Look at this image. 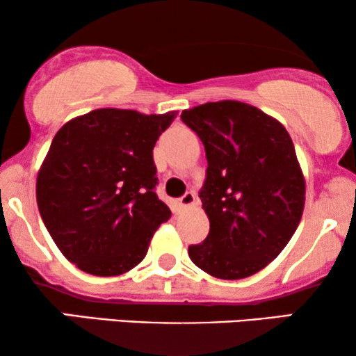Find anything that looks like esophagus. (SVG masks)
<instances>
[{"label": "esophagus", "instance_id": "obj_1", "mask_svg": "<svg viewBox=\"0 0 356 356\" xmlns=\"http://www.w3.org/2000/svg\"><path fill=\"white\" fill-rule=\"evenodd\" d=\"M178 201H179V206H181V207H189V206H193L194 201H196V196H194V193L188 191V193H184L183 196L178 199Z\"/></svg>", "mask_w": 356, "mask_h": 356}]
</instances>
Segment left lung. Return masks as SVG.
I'll return each instance as SVG.
<instances>
[{
	"label": "left lung",
	"instance_id": "obj_1",
	"mask_svg": "<svg viewBox=\"0 0 356 356\" xmlns=\"http://www.w3.org/2000/svg\"><path fill=\"white\" fill-rule=\"evenodd\" d=\"M181 120L206 149L199 197L211 222L188 254L217 279L256 274L280 254L303 216L305 178L291 138L272 116L235 100L184 110Z\"/></svg>",
	"mask_w": 356,
	"mask_h": 356
}]
</instances>
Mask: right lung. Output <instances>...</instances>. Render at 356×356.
Returning a JSON list of instances; mask_svg holds the SVG:
<instances>
[{"instance_id": "right-lung-1", "label": "right lung", "mask_w": 356, "mask_h": 356, "mask_svg": "<svg viewBox=\"0 0 356 356\" xmlns=\"http://www.w3.org/2000/svg\"><path fill=\"white\" fill-rule=\"evenodd\" d=\"M177 111L100 108L63 126L37 177L42 220L67 261L87 274H124L147 254L172 212L155 194L154 145Z\"/></svg>"}]
</instances>
